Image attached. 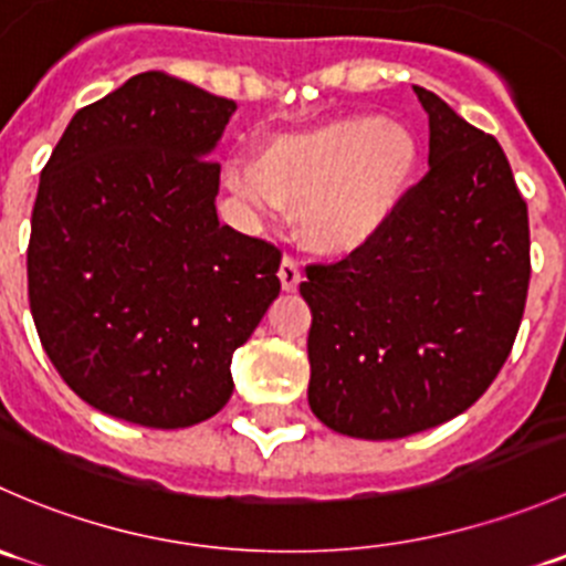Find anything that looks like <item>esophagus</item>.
<instances>
[{"label": "esophagus", "mask_w": 566, "mask_h": 566, "mask_svg": "<svg viewBox=\"0 0 566 566\" xmlns=\"http://www.w3.org/2000/svg\"><path fill=\"white\" fill-rule=\"evenodd\" d=\"M301 265L293 260V256H284L282 265H279V282H282V290H287V293H293V290H298L301 284Z\"/></svg>", "instance_id": "esophagus-1"}]
</instances>
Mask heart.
Returning <instances> with one entry per match:
<instances>
[{
  "label": "heart",
  "mask_w": 566,
  "mask_h": 566,
  "mask_svg": "<svg viewBox=\"0 0 566 566\" xmlns=\"http://www.w3.org/2000/svg\"><path fill=\"white\" fill-rule=\"evenodd\" d=\"M421 145L405 123L353 114L260 147L256 164L235 161L230 188L265 216L298 208V232L319 254L367 247L408 197Z\"/></svg>",
  "instance_id": "1"
}]
</instances>
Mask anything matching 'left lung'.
<instances>
[{"label":"left lung","instance_id":"left-lung-1","mask_svg":"<svg viewBox=\"0 0 566 566\" xmlns=\"http://www.w3.org/2000/svg\"><path fill=\"white\" fill-rule=\"evenodd\" d=\"M430 169L389 224L339 262L306 265L310 408L367 441L471 408L504 367L531 279L528 208L499 142L436 93Z\"/></svg>","mask_w":566,"mask_h":566}]
</instances>
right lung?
Masks as SVG:
<instances>
[{
    "label": "right lung",
    "mask_w": 566,
    "mask_h": 566,
    "mask_svg": "<svg viewBox=\"0 0 566 566\" xmlns=\"http://www.w3.org/2000/svg\"><path fill=\"white\" fill-rule=\"evenodd\" d=\"M235 101L147 71L78 108L40 172L27 249L40 345L87 405L177 430L232 397V353L282 251L219 224L210 150Z\"/></svg>",
    "instance_id": "right-lung-1"
}]
</instances>
